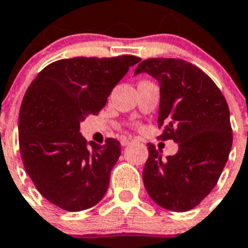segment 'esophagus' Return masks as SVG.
<instances>
[{
  "mask_svg": "<svg viewBox=\"0 0 248 248\" xmlns=\"http://www.w3.org/2000/svg\"><path fill=\"white\" fill-rule=\"evenodd\" d=\"M132 142H133V138H126V137H123L122 140H120L122 146H128V144L132 143Z\"/></svg>",
  "mask_w": 248,
  "mask_h": 248,
  "instance_id": "34e87169",
  "label": "esophagus"
}]
</instances>
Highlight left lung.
Masks as SVG:
<instances>
[{"instance_id": "obj_1", "label": "left lung", "mask_w": 248, "mask_h": 248, "mask_svg": "<svg viewBox=\"0 0 248 248\" xmlns=\"http://www.w3.org/2000/svg\"><path fill=\"white\" fill-rule=\"evenodd\" d=\"M160 84L158 140H173L178 152L162 158L152 143L143 168L146 191L158 206L183 213L199 205L217 183L231 152L229 108L209 75L180 59H147L134 74Z\"/></svg>"}]
</instances>
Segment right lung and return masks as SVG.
Wrapping results in <instances>:
<instances>
[{
    "mask_svg": "<svg viewBox=\"0 0 248 248\" xmlns=\"http://www.w3.org/2000/svg\"><path fill=\"white\" fill-rule=\"evenodd\" d=\"M140 61L130 55L55 61L25 92L19 114L21 160L39 193L57 207L90 209L108 191L120 142L87 143L80 123L101 111L112 88Z\"/></svg>",
    "mask_w": 248,
    "mask_h": 248,
    "instance_id": "right-lung-1",
    "label": "right lung"
}]
</instances>
